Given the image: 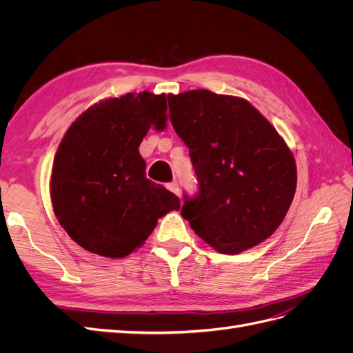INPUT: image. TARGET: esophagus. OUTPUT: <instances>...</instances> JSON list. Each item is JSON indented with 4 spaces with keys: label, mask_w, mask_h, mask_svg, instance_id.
<instances>
[{
    "label": "esophagus",
    "mask_w": 353,
    "mask_h": 353,
    "mask_svg": "<svg viewBox=\"0 0 353 353\" xmlns=\"http://www.w3.org/2000/svg\"><path fill=\"white\" fill-rule=\"evenodd\" d=\"M166 187H168L169 191H172V193H175L176 196H179V187H178L176 181H172V183H169Z\"/></svg>",
    "instance_id": "34e87169"
}]
</instances>
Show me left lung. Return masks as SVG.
Segmentation results:
<instances>
[{
  "instance_id": "1",
  "label": "left lung",
  "mask_w": 353,
  "mask_h": 353,
  "mask_svg": "<svg viewBox=\"0 0 353 353\" xmlns=\"http://www.w3.org/2000/svg\"><path fill=\"white\" fill-rule=\"evenodd\" d=\"M170 122L190 148L199 193L181 215L213 249L236 254L280 227L297 184L275 128L244 99L193 90L168 95Z\"/></svg>"
}]
</instances>
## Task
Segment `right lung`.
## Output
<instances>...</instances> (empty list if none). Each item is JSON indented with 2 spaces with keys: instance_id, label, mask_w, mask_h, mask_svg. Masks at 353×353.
Listing matches in <instances>:
<instances>
[{
  "instance_id": "right-lung-1",
  "label": "right lung",
  "mask_w": 353,
  "mask_h": 353,
  "mask_svg": "<svg viewBox=\"0 0 353 353\" xmlns=\"http://www.w3.org/2000/svg\"><path fill=\"white\" fill-rule=\"evenodd\" d=\"M166 95L128 92L91 105L57 148L51 203L60 225L81 248L125 258L141 248L157 219L179 199L145 178L140 147L147 131L165 130Z\"/></svg>"
}]
</instances>
